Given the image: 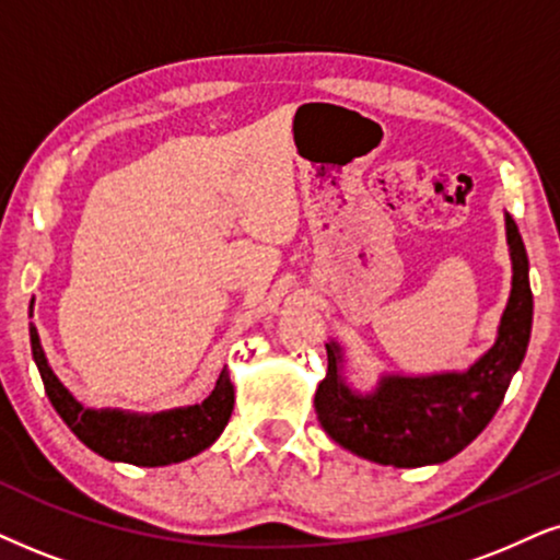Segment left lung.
<instances>
[{"instance_id": "obj_1", "label": "left lung", "mask_w": 560, "mask_h": 560, "mask_svg": "<svg viewBox=\"0 0 560 560\" xmlns=\"http://www.w3.org/2000/svg\"><path fill=\"white\" fill-rule=\"evenodd\" d=\"M512 250V294L497 343L468 372L431 377H385L372 395H353L341 377V349H328V372L315 393V410L332 442L353 455L395 468H421L455 457L488 427L514 372L525 359L533 330V289L527 250L506 214Z\"/></svg>"}]
</instances>
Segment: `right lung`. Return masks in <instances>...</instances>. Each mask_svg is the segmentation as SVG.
Returning <instances> with one entry per match:
<instances>
[{"instance_id": "obj_1", "label": "right lung", "mask_w": 560, "mask_h": 560, "mask_svg": "<svg viewBox=\"0 0 560 560\" xmlns=\"http://www.w3.org/2000/svg\"><path fill=\"white\" fill-rule=\"evenodd\" d=\"M31 349L56 413L61 416L63 423L74 431L82 444H88L92 452H97L105 459L144 465V468L180 463V459H188L207 450L222 434L232 416V406H235V387H232L230 372L224 366L209 398L196 402V406L165 410V413L154 416H126L121 410H90L82 408L51 372L46 353L40 349L35 325H31Z\"/></svg>"}]
</instances>
